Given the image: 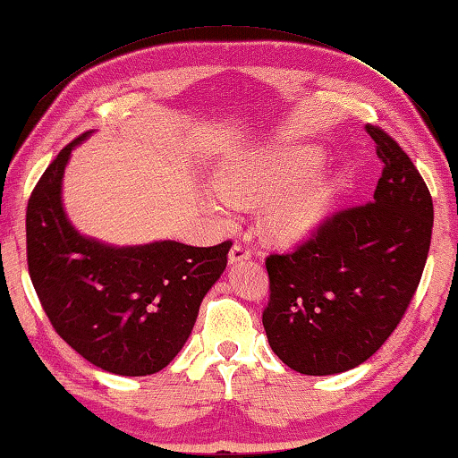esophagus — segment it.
<instances>
[{
  "label": "esophagus",
  "mask_w": 458,
  "mask_h": 458,
  "mask_svg": "<svg viewBox=\"0 0 458 458\" xmlns=\"http://www.w3.org/2000/svg\"><path fill=\"white\" fill-rule=\"evenodd\" d=\"M250 255H252V252H250V249L244 242H234V246H232V249H230L228 260H230L232 265L242 263V260H249Z\"/></svg>",
  "instance_id": "esophagus-1"
}]
</instances>
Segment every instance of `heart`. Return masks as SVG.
<instances>
[{"mask_svg": "<svg viewBox=\"0 0 458 458\" xmlns=\"http://www.w3.org/2000/svg\"><path fill=\"white\" fill-rule=\"evenodd\" d=\"M320 165L322 152L314 148L230 163L217 171V193L209 198V208L217 216L230 217L232 206L250 209L268 202L263 216L267 234L275 241H295L308 234L328 209L332 198L328 183L295 191Z\"/></svg>", "mask_w": 458, "mask_h": 458, "instance_id": "b5f03b06", "label": "heart"}]
</instances>
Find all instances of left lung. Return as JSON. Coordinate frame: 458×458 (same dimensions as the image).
<instances>
[{"instance_id":"8db88e82","label":"left lung","mask_w":458,"mask_h":458,"mask_svg":"<svg viewBox=\"0 0 458 458\" xmlns=\"http://www.w3.org/2000/svg\"><path fill=\"white\" fill-rule=\"evenodd\" d=\"M383 171L373 201L338 209L265 265L263 326L273 352L303 375L354 369L397 328L422 279L434 208L411 158L367 126Z\"/></svg>"}]
</instances>
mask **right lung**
I'll use <instances>...</instances> for the list:
<instances>
[{
	"label": "right lung",
	"instance_id": "obj_1",
	"mask_svg": "<svg viewBox=\"0 0 458 458\" xmlns=\"http://www.w3.org/2000/svg\"><path fill=\"white\" fill-rule=\"evenodd\" d=\"M87 134L56 155L28 199V273L55 332L72 351L115 375H152L190 338L232 242L115 249L79 234L63 212L61 181L72 147Z\"/></svg>",
	"mask_w": 458,
	"mask_h": 458
}]
</instances>
